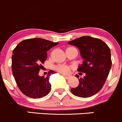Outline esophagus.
<instances>
[{"label": "esophagus", "instance_id": "1", "mask_svg": "<svg viewBox=\"0 0 122 122\" xmlns=\"http://www.w3.org/2000/svg\"><path fill=\"white\" fill-rule=\"evenodd\" d=\"M63 76L66 79H69L71 78V75H63Z\"/></svg>", "mask_w": 122, "mask_h": 122}]
</instances>
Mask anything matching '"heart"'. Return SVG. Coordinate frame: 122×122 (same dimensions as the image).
<instances>
[{
  "instance_id": "1",
  "label": "heart",
  "mask_w": 122,
  "mask_h": 122,
  "mask_svg": "<svg viewBox=\"0 0 122 122\" xmlns=\"http://www.w3.org/2000/svg\"><path fill=\"white\" fill-rule=\"evenodd\" d=\"M76 49L75 47H70L69 48H67V49ZM55 70H57L59 72L63 74H67L68 73H69L70 69H71V67L70 66H67V65H57V66H55Z\"/></svg>"
}]
</instances>
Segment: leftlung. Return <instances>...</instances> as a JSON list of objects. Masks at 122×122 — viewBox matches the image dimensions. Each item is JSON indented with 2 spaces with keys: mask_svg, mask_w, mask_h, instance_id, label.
Returning <instances> with one entry per match:
<instances>
[{
  "mask_svg": "<svg viewBox=\"0 0 122 122\" xmlns=\"http://www.w3.org/2000/svg\"><path fill=\"white\" fill-rule=\"evenodd\" d=\"M80 50L84 59L77 71L85 73L84 77L79 79V85L71 89L74 95L89 97L98 93L103 86L112 66L111 53L109 46L100 39L82 36L68 42Z\"/></svg>",
  "mask_w": 122,
  "mask_h": 122,
  "instance_id": "1",
  "label": "left lung"
}]
</instances>
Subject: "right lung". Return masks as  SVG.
<instances>
[{
	"label": "right lung",
	"instance_id": "add662e5",
	"mask_svg": "<svg viewBox=\"0 0 122 122\" xmlns=\"http://www.w3.org/2000/svg\"><path fill=\"white\" fill-rule=\"evenodd\" d=\"M58 43L42 38H32L22 41L14 49L12 73L17 86L25 95L39 99L50 92L49 77L56 72L50 70L46 77L40 76L39 73L41 64L47 59V51Z\"/></svg>",
	"mask_w": 122,
	"mask_h": 122
}]
</instances>
